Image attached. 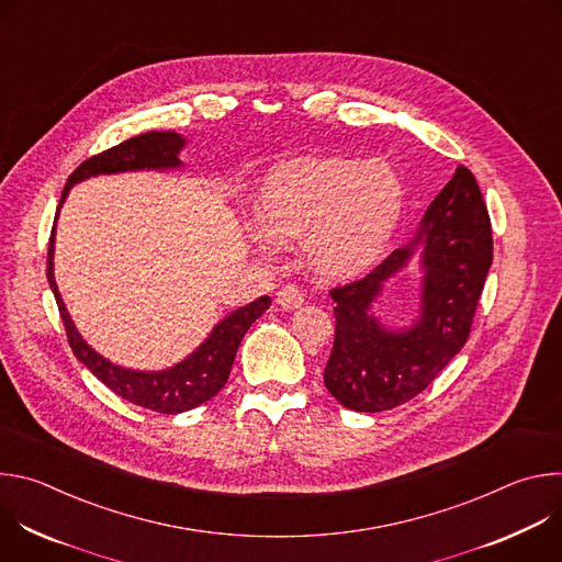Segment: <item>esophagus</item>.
<instances>
[{
  "label": "esophagus",
  "mask_w": 562,
  "mask_h": 562,
  "mask_svg": "<svg viewBox=\"0 0 562 562\" xmlns=\"http://www.w3.org/2000/svg\"><path fill=\"white\" fill-rule=\"evenodd\" d=\"M276 300L282 308H297L304 302V293L295 284H286V286L278 289Z\"/></svg>",
  "instance_id": "esophagus-1"
}]
</instances>
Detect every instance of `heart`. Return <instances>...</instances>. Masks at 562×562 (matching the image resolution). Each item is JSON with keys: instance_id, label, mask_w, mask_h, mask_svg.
<instances>
[{"instance_id": "obj_1", "label": "heart", "mask_w": 562, "mask_h": 562, "mask_svg": "<svg viewBox=\"0 0 562 562\" xmlns=\"http://www.w3.org/2000/svg\"><path fill=\"white\" fill-rule=\"evenodd\" d=\"M405 187L384 162L297 157L260 182L256 217L269 237L304 239V258L323 280H351L384 254L403 217Z\"/></svg>"}]
</instances>
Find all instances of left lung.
<instances>
[{
  "instance_id": "obj_1",
  "label": "left lung",
  "mask_w": 562,
  "mask_h": 562,
  "mask_svg": "<svg viewBox=\"0 0 562 562\" xmlns=\"http://www.w3.org/2000/svg\"><path fill=\"white\" fill-rule=\"evenodd\" d=\"M424 265L422 317L391 333L370 313L381 284L416 254ZM494 260L487 204L473 173L458 167L429 204L412 243L371 273L331 289L336 338L325 384L340 405L378 414L409 403L464 347Z\"/></svg>"
}]
</instances>
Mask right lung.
I'll return each mask as SVG.
<instances>
[{"label":"right lung","instance_id":"1","mask_svg":"<svg viewBox=\"0 0 562 562\" xmlns=\"http://www.w3.org/2000/svg\"><path fill=\"white\" fill-rule=\"evenodd\" d=\"M184 139L178 133H144L131 137L109 150H102L87 162L79 165L66 180L61 202L68 195V189L91 176L102 173H122V171H139V169H176L180 167L178 153L182 150ZM53 247H55V226L48 239V258H46V278L53 289L61 323L66 329L68 345L75 358L82 362L98 380H102L113 393L128 400V403L157 412V414H182L189 412L206 400H211L228 380L235 353L239 342L256 319L271 306V297L262 295L256 302L228 313L222 323L211 331V336L180 364L167 371H133L117 367L93 351L79 331L75 329L72 319L66 311V304L57 291L53 276Z\"/></svg>","mask_w":562,"mask_h":562}]
</instances>
